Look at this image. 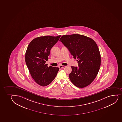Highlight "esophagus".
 <instances>
[{"label": "esophagus", "instance_id": "esophagus-1", "mask_svg": "<svg viewBox=\"0 0 122 122\" xmlns=\"http://www.w3.org/2000/svg\"><path fill=\"white\" fill-rule=\"evenodd\" d=\"M65 67V66H64L60 65L59 66V68H62Z\"/></svg>", "mask_w": 122, "mask_h": 122}]
</instances>
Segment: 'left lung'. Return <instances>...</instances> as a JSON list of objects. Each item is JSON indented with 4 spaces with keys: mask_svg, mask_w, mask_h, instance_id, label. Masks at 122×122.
Here are the masks:
<instances>
[{
    "mask_svg": "<svg viewBox=\"0 0 122 122\" xmlns=\"http://www.w3.org/2000/svg\"><path fill=\"white\" fill-rule=\"evenodd\" d=\"M60 41L69 50L79 67L71 66L69 75L72 83L79 88L89 85L97 76L101 65V55L93 39L79 34L64 35Z\"/></svg>",
    "mask_w": 122,
    "mask_h": 122,
    "instance_id": "1",
    "label": "left lung"
}]
</instances>
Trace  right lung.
<instances>
[{
    "mask_svg": "<svg viewBox=\"0 0 122 122\" xmlns=\"http://www.w3.org/2000/svg\"><path fill=\"white\" fill-rule=\"evenodd\" d=\"M61 36H45L33 39L25 53V62L32 77L41 86L50 84L57 75L58 67L47 66L50 50L59 40Z\"/></svg>",
    "mask_w": 122,
    "mask_h": 122,
    "instance_id": "1",
    "label": "right lung"
}]
</instances>
